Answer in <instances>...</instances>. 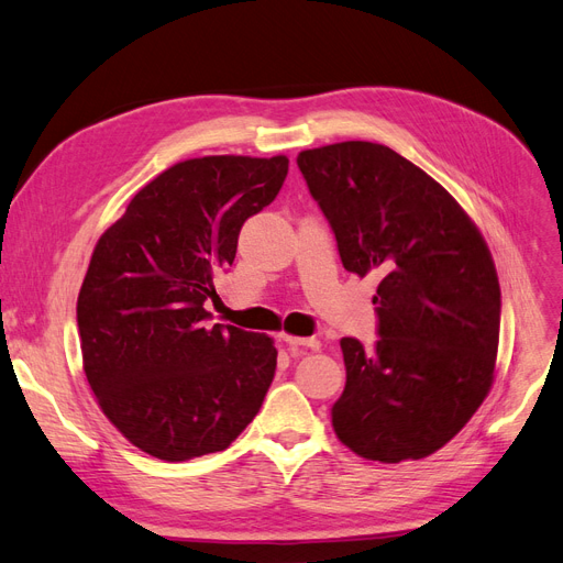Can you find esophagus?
I'll use <instances>...</instances> for the list:
<instances>
[{
  "label": "esophagus",
  "mask_w": 563,
  "mask_h": 563,
  "mask_svg": "<svg viewBox=\"0 0 563 563\" xmlns=\"http://www.w3.org/2000/svg\"><path fill=\"white\" fill-rule=\"evenodd\" d=\"M288 345H302V347H309V350H318L320 347V341L313 339V336H295V334H284L282 336Z\"/></svg>",
  "instance_id": "34e87169"
}]
</instances>
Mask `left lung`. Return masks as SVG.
Listing matches in <instances>:
<instances>
[{
  "label": "left lung",
  "mask_w": 563,
  "mask_h": 563,
  "mask_svg": "<svg viewBox=\"0 0 563 563\" xmlns=\"http://www.w3.org/2000/svg\"><path fill=\"white\" fill-rule=\"evenodd\" d=\"M334 229L343 268L382 277L373 350L343 339L345 388L332 407L354 454L400 464L450 443L498 371L500 282L477 224L418 165L345 141L297 154Z\"/></svg>",
  "instance_id": "obj_1"
}]
</instances>
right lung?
I'll list each match as a JSON object with an SVG mask.
<instances>
[{
    "label": "right lung",
    "mask_w": 563,
    "mask_h": 563,
    "mask_svg": "<svg viewBox=\"0 0 563 563\" xmlns=\"http://www.w3.org/2000/svg\"><path fill=\"white\" fill-rule=\"evenodd\" d=\"M288 156H197L145 184L95 243L79 290L81 361L95 400L139 450L186 461L220 452L258 413L275 341L207 327L213 275L243 222L268 207Z\"/></svg>",
    "instance_id": "right-lung-1"
}]
</instances>
